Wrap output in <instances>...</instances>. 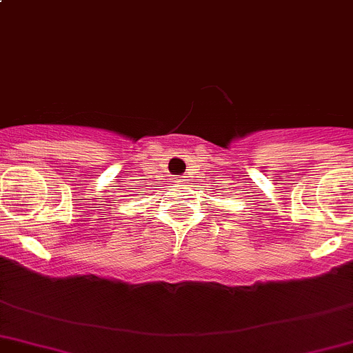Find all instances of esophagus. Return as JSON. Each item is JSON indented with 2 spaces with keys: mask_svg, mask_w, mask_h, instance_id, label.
<instances>
[{
  "mask_svg": "<svg viewBox=\"0 0 353 353\" xmlns=\"http://www.w3.org/2000/svg\"><path fill=\"white\" fill-rule=\"evenodd\" d=\"M186 181H190V179H186V176H183V177H177V183H186Z\"/></svg>",
  "mask_w": 353,
  "mask_h": 353,
  "instance_id": "esophagus-1",
  "label": "esophagus"
}]
</instances>
